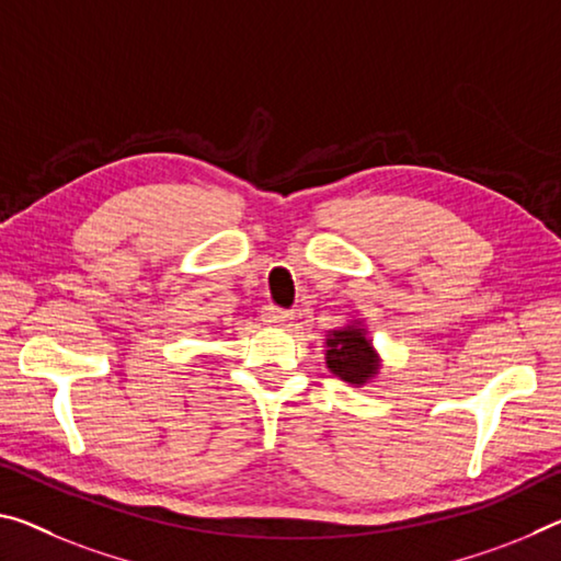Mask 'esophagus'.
<instances>
[{
  "instance_id": "1",
  "label": "esophagus",
  "mask_w": 561,
  "mask_h": 561,
  "mask_svg": "<svg viewBox=\"0 0 561 561\" xmlns=\"http://www.w3.org/2000/svg\"><path fill=\"white\" fill-rule=\"evenodd\" d=\"M262 322L270 327H289L295 322V312H289V309H277V307H264Z\"/></svg>"
}]
</instances>
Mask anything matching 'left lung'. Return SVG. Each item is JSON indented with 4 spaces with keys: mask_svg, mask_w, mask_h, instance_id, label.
Listing matches in <instances>:
<instances>
[{
    "mask_svg": "<svg viewBox=\"0 0 561 561\" xmlns=\"http://www.w3.org/2000/svg\"><path fill=\"white\" fill-rule=\"evenodd\" d=\"M327 367L342 381L354 387L367 385L377 377L379 357L367 336V329L359 322L334 329L327 334Z\"/></svg>",
    "mask_w": 561,
    "mask_h": 561,
    "instance_id": "left-lung-1",
    "label": "left lung"
}]
</instances>
